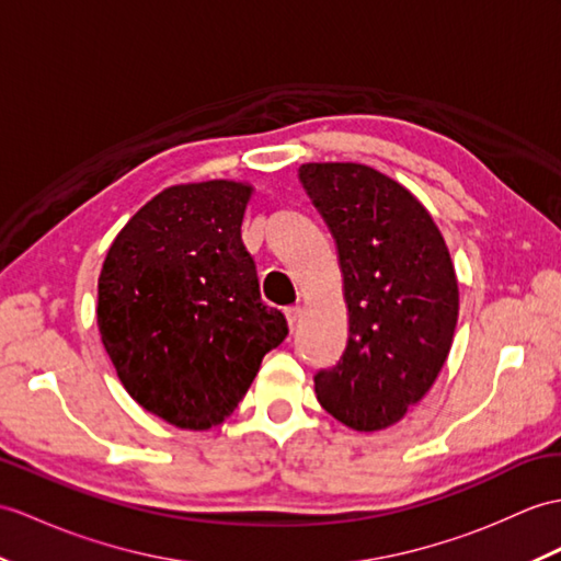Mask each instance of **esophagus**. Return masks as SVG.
<instances>
[{"mask_svg":"<svg viewBox=\"0 0 561 561\" xmlns=\"http://www.w3.org/2000/svg\"><path fill=\"white\" fill-rule=\"evenodd\" d=\"M284 316H286V322H289V330L294 332L298 318H301V306H289L284 310Z\"/></svg>","mask_w":561,"mask_h":561,"instance_id":"esophagus-1","label":"esophagus"}]
</instances>
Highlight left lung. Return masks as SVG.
Wrapping results in <instances>:
<instances>
[{
  "label": "left lung",
  "instance_id": "left-lung-1",
  "mask_svg": "<svg viewBox=\"0 0 561 561\" xmlns=\"http://www.w3.org/2000/svg\"><path fill=\"white\" fill-rule=\"evenodd\" d=\"M298 179L340 253L348 340L316 375L322 409L373 433L399 423L433 387L459 318L449 249L411 191L373 167L308 162Z\"/></svg>",
  "mask_w": 561,
  "mask_h": 561
}]
</instances>
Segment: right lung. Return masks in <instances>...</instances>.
Returning a JSON list of instances; mask_svg holds the SVG:
<instances>
[{"instance_id":"add662e5","label":"right lung","mask_w":561,"mask_h":561,"mask_svg":"<svg viewBox=\"0 0 561 561\" xmlns=\"http://www.w3.org/2000/svg\"><path fill=\"white\" fill-rule=\"evenodd\" d=\"M251 193L227 179L164 188L116 233L100 272L98 328L116 375L181 430L231 415L289 334L241 241Z\"/></svg>"}]
</instances>
